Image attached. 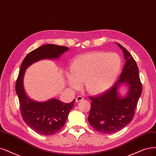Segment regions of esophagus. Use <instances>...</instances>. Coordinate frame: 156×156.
Masks as SVG:
<instances>
[{"label": "esophagus", "mask_w": 156, "mask_h": 156, "mask_svg": "<svg viewBox=\"0 0 156 156\" xmlns=\"http://www.w3.org/2000/svg\"><path fill=\"white\" fill-rule=\"evenodd\" d=\"M83 97L81 96H78V97L76 98V102H80V101H82L83 100Z\"/></svg>", "instance_id": "obj_1"}]
</instances>
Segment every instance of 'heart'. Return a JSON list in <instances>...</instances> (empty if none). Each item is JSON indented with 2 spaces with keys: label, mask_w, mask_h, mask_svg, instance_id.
I'll use <instances>...</instances> for the list:
<instances>
[{
  "label": "heart",
  "mask_w": 156,
  "mask_h": 156,
  "mask_svg": "<svg viewBox=\"0 0 156 156\" xmlns=\"http://www.w3.org/2000/svg\"><path fill=\"white\" fill-rule=\"evenodd\" d=\"M122 68V60L116 53L93 51L73 59L70 73L66 75L71 88L78 89L81 83L92 94H98L110 89L116 81Z\"/></svg>",
  "instance_id": "b5f03b06"
}]
</instances>
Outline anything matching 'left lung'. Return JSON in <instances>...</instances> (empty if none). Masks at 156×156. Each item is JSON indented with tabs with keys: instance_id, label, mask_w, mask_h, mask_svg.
Instances as JSON below:
<instances>
[{
	"instance_id": "obj_1",
	"label": "left lung",
	"mask_w": 156,
	"mask_h": 156,
	"mask_svg": "<svg viewBox=\"0 0 156 156\" xmlns=\"http://www.w3.org/2000/svg\"><path fill=\"white\" fill-rule=\"evenodd\" d=\"M116 44L122 49L126 60L119 80L104 93L89 98L92 102L89 123L96 131L106 134L121 130L131 122L142 93L136 61L127 50ZM122 84L128 87V93L123 97L119 95L118 91Z\"/></svg>"
}]
</instances>
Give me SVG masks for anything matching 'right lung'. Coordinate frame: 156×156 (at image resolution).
I'll return each instance as SVG.
<instances>
[{"mask_svg": "<svg viewBox=\"0 0 156 156\" xmlns=\"http://www.w3.org/2000/svg\"><path fill=\"white\" fill-rule=\"evenodd\" d=\"M68 50L69 48L64 46L45 44L30 52L22 62L15 86L21 115L25 123L40 135H53L63 128L69 113L74 106L75 99L69 103H65L56 98L44 102L30 99L24 87L25 72L33 63L43 59H58Z\"/></svg>", "mask_w": 156, "mask_h": 156, "instance_id": "add662e5", "label": "right lung"}]
</instances>
